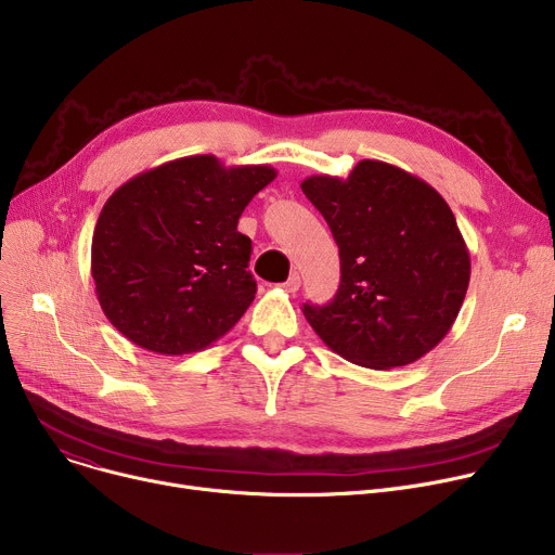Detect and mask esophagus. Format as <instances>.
<instances>
[{
    "instance_id": "34e87169",
    "label": "esophagus",
    "mask_w": 555,
    "mask_h": 555,
    "mask_svg": "<svg viewBox=\"0 0 555 555\" xmlns=\"http://www.w3.org/2000/svg\"><path fill=\"white\" fill-rule=\"evenodd\" d=\"M281 287H283L285 292L294 294V292H297V289L301 287V276H299L297 272H292V274H289V279H287V281H285Z\"/></svg>"
}]
</instances>
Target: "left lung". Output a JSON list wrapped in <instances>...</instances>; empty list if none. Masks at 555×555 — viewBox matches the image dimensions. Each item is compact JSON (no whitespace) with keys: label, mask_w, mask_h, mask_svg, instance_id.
Returning a JSON list of instances; mask_svg holds the SVG:
<instances>
[{"label":"left lung","mask_w":555,"mask_h":555,"mask_svg":"<svg viewBox=\"0 0 555 555\" xmlns=\"http://www.w3.org/2000/svg\"><path fill=\"white\" fill-rule=\"evenodd\" d=\"M304 194L339 245L341 283L327 306H304L321 341L350 363L409 365L449 335L470 281V256L449 203L382 160L348 178L308 176Z\"/></svg>","instance_id":"obj_1"}]
</instances>
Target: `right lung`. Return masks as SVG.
<instances>
[{
    "label": "right lung",
    "mask_w": 555,
    "mask_h": 555,
    "mask_svg": "<svg viewBox=\"0 0 555 555\" xmlns=\"http://www.w3.org/2000/svg\"><path fill=\"white\" fill-rule=\"evenodd\" d=\"M276 178L270 165L188 156L146 169L108 196L91 241L104 317L158 354L201 352L238 323L256 294L251 241L236 230Z\"/></svg>",
    "instance_id": "right-lung-1"
}]
</instances>
